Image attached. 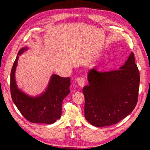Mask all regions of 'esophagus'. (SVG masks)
Here are the masks:
<instances>
[{"instance_id": "obj_1", "label": "esophagus", "mask_w": 150, "mask_h": 150, "mask_svg": "<svg viewBox=\"0 0 150 150\" xmlns=\"http://www.w3.org/2000/svg\"><path fill=\"white\" fill-rule=\"evenodd\" d=\"M77 82L80 86L82 87L84 86V83H85V79L83 77H79L77 79Z\"/></svg>"}]
</instances>
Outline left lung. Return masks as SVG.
<instances>
[{"label":"left lung","mask_w":150,"mask_h":150,"mask_svg":"<svg viewBox=\"0 0 150 150\" xmlns=\"http://www.w3.org/2000/svg\"><path fill=\"white\" fill-rule=\"evenodd\" d=\"M89 85L82 90L84 116L96 127L117 124L131 113L138 101L140 73L132 52L119 69L98 71L91 69Z\"/></svg>","instance_id":"left-lung-1"}]
</instances>
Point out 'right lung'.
Instances as JSON below:
<instances>
[{"label": "right lung", "mask_w": 150, "mask_h": 150, "mask_svg": "<svg viewBox=\"0 0 150 150\" xmlns=\"http://www.w3.org/2000/svg\"><path fill=\"white\" fill-rule=\"evenodd\" d=\"M27 47L19 50L20 55ZM18 57L12 66L10 75V91L12 100L25 119L33 123L51 124L56 122L62 113V101L69 93L70 78L53 75L46 91L39 97L28 96L18 90L15 79V72Z\"/></svg>", "instance_id": "right-lung-1"}]
</instances>
